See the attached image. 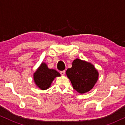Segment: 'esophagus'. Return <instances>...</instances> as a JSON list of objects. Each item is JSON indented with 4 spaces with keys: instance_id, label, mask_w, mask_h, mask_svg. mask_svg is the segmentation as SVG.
I'll use <instances>...</instances> for the list:
<instances>
[{
    "instance_id": "1",
    "label": "esophagus",
    "mask_w": 125,
    "mask_h": 125,
    "mask_svg": "<svg viewBox=\"0 0 125 125\" xmlns=\"http://www.w3.org/2000/svg\"><path fill=\"white\" fill-rule=\"evenodd\" d=\"M61 75H62V76H64V74H65V71H61Z\"/></svg>"
}]
</instances>
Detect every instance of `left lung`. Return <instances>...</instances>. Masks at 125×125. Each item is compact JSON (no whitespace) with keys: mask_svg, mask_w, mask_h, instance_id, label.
I'll use <instances>...</instances> for the list:
<instances>
[{"mask_svg":"<svg viewBox=\"0 0 125 125\" xmlns=\"http://www.w3.org/2000/svg\"><path fill=\"white\" fill-rule=\"evenodd\" d=\"M66 74L74 89L79 94L90 91L99 77L98 71L94 64L77 58L73 61L72 67L67 69Z\"/></svg>","mask_w":125,"mask_h":125,"instance_id":"1","label":"left lung"}]
</instances>
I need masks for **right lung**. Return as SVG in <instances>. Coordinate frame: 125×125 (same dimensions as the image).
I'll return each instance as SVG.
<instances>
[{
    "label": "right lung",
    "instance_id": "right-lung-1",
    "mask_svg": "<svg viewBox=\"0 0 125 125\" xmlns=\"http://www.w3.org/2000/svg\"><path fill=\"white\" fill-rule=\"evenodd\" d=\"M61 74L56 70L48 68V65L42 62L33 74V80L37 87L41 90H46L51 87L52 83Z\"/></svg>",
    "mask_w": 125,
    "mask_h": 125
}]
</instances>
